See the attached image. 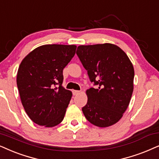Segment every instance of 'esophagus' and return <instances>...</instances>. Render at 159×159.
I'll use <instances>...</instances> for the list:
<instances>
[{
  "instance_id": "34e87169",
  "label": "esophagus",
  "mask_w": 159,
  "mask_h": 159,
  "mask_svg": "<svg viewBox=\"0 0 159 159\" xmlns=\"http://www.w3.org/2000/svg\"><path fill=\"white\" fill-rule=\"evenodd\" d=\"M79 93H80V91L79 90H73V95L74 96H77Z\"/></svg>"
}]
</instances>
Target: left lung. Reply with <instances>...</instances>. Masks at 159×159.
<instances>
[{
  "label": "left lung",
  "instance_id": "left-lung-1",
  "mask_svg": "<svg viewBox=\"0 0 159 159\" xmlns=\"http://www.w3.org/2000/svg\"><path fill=\"white\" fill-rule=\"evenodd\" d=\"M77 54L90 81L98 85L86 90L88 102L82 109L84 117L98 127L115 124L123 117L132 96V63L122 49L110 43L80 45Z\"/></svg>",
  "mask_w": 159,
  "mask_h": 159
}]
</instances>
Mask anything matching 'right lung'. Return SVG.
Segmentation results:
<instances>
[{
	"mask_svg": "<svg viewBox=\"0 0 159 159\" xmlns=\"http://www.w3.org/2000/svg\"><path fill=\"white\" fill-rule=\"evenodd\" d=\"M76 49V45H42L20 63L16 75L20 99L36 124L53 127L64 118L72 93L62 85L63 70L75 56Z\"/></svg>",
	"mask_w": 159,
	"mask_h": 159,
	"instance_id": "add662e5",
	"label": "right lung"
}]
</instances>
